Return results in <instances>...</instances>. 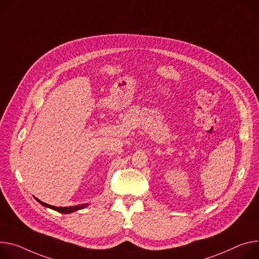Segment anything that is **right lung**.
I'll list each match as a JSON object with an SVG mask.
<instances>
[{
    "instance_id": "obj_1",
    "label": "right lung",
    "mask_w": 259,
    "mask_h": 259,
    "mask_svg": "<svg viewBox=\"0 0 259 259\" xmlns=\"http://www.w3.org/2000/svg\"><path fill=\"white\" fill-rule=\"evenodd\" d=\"M35 199H36L40 204H42L43 206H45V207H50V208L55 209V210H57V211H60V213H63V214H70V213H73V211L78 210V209H81V208L85 207V206L89 204V203H84V204L75 205V206H64V207H60V206H54V205H51V204L45 203V202H43V201L39 200V199H38V198H36V197H35Z\"/></svg>"
}]
</instances>
